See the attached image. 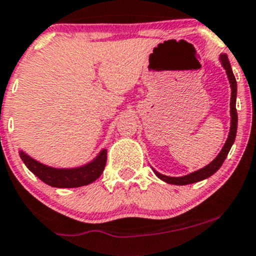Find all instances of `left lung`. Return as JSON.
<instances>
[{
  "mask_svg": "<svg viewBox=\"0 0 256 256\" xmlns=\"http://www.w3.org/2000/svg\"><path fill=\"white\" fill-rule=\"evenodd\" d=\"M220 61H221L222 66L226 70V74L228 76V80H230V89H232V92H230V134H228V138L224 142V148L220 151L218 155L216 156V158L212 162L205 166L204 168H200L198 171L193 173H189V174L183 176V177H168V176H164L158 173V171L154 170L155 174L158 176L160 180H164V182L174 184V186H186V184H192L200 182V180H206V178L211 177V176L215 173L220 167L222 166L224 161L226 160L228 152H230V148H232L233 142L236 140V134H237V124H238V114L237 110H236V98H237V82H236L234 74L232 72V68H230V61H228V57L226 54H220Z\"/></svg>",
  "mask_w": 256,
  "mask_h": 256,
  "instance_id": "obj_1",
  "label": "left lung"
}]
</instances>
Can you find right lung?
Here are the masks:
<instances>
[{
  "label": "right lung",
  "mask_w": 256,
  "mask_h": 256,
  "mask_svg": "<svg viewBox=\"0 0 256 256\" xmlns=\"http://www.w3.org/2000/svg\"><path fill=\"white\" fill-rule=\"evenodd\" d=\"M19 156L30 171L44 183L56 188H78L88 186L100 177L106 166L107 150H101L92 162L76 168H54L46 166L32 158L22 150L19 151Z\"/></svg>",
  "instance_id": "obj_1"
}]
</instances>
